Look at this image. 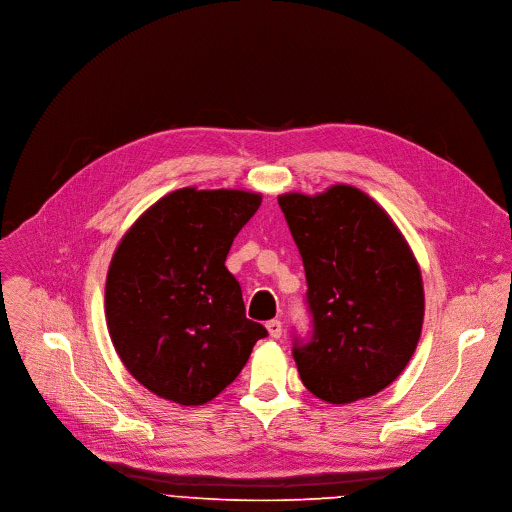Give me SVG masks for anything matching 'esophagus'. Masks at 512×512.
Listing matches in <instances>:
<instances>
[{
    "instance_id": "obj_1",
    "label": "esophagus",
    "mask_w": 512,
    "mask_h": 512,
    "mask_svg": "<svg viewBox=\"0 0 512 512\" xmlns=\"http://www.w3.org/2000/svg\"><path fill=\"white\" fill-rule=\"evenodd\" d=\"M267 333H269V337H273V339H280L282 337V320H277V318H273V320H269L267 324Z\"/></svg>"
}]
</instances>
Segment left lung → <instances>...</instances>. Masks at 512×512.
<instances>
[{
	"mask_svg": "<svg viewBox=\"0 0 512 512\" xmlns=\"http://www.w3.org/2000/svg\"><path fill=\"white\" fill-rule=\"evenodd\" d=\"M302 255L314 335L294 347L302 384L329 404L388 388L408 365L425 318L421 267L390 214L337 183L277 198Z\"/></svg>",
	"mask_w": 512,
	"mask_h": 512,
	"instance_id": "left-lung-1",
	"label": "left lung"
}]
</instances>
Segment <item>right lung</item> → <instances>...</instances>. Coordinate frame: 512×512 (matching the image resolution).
Wrapping results in <instances>:
<instances>
[{"label": "right lung", "instance_id": "1", "mask_svg": "<svg viewBox=\"0 0 512 512\" xmlns=\"http://www.w3.org/2000/svg\"><path fill=\"white\" fill-rule=\"evenodd\" d=\"M259 206L257 192L181 188L124 232L106 277L108 333L128 374L155 396L214 400L267 337L224 267Z\"/></svg>", "mask_w": 512, "mask_h": 512}]
</instances>
